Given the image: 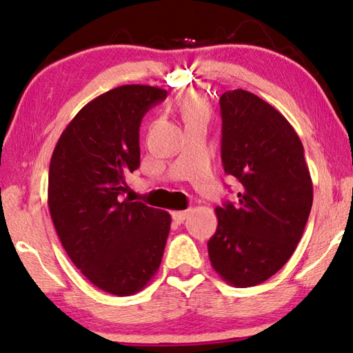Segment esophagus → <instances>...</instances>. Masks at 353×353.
<instances>
[{
	"label": "esophagus",
	"instance_id": "1",
	"mask_svg": "<svg viewBox=\"0 0 353 353\" xmlns=\"http://www.w3.org/2000/svg\"><path fill=\"white\" fill-rule=\"evenodd\" d=\"M188 215H190V210H177V212H172V220H174L176 223H183V220H185Z\"/></svg>",
	"mask_w": 353,
	"mask_h": 353
}]
</instances>
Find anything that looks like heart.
<instances>
[{"label": "heart", "mask_w": 353, "mask_h": 353, "mask_svg": "<svg viewBox=\"0 0 353 353\" xmlns=\"http://www.w3.org/2000/svg\"><path fill=\"white\" fill-rule=\"evenodd\" d=\"M179 112H181V117L183 123L193 122V120L198 119H208L209 115V108L208 103L204 101V98L198 93H185L183 97L179 98L177 101Z\"/></svg>", "instance_id": "b5f03b06"}]
</instances>
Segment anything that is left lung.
<instances>
[{
    "label": "left lung",
    "mask_w": 353,
    "mask_h": 353,
    "mask_svg": "<svg viewBox=\"0 0 353 353\" xmlns=\"http://www.w3.org/2000/svg\"><path fill=\"white\" fill-rule=\"evenodd\" d=\"M222 161L241 183L238 203L215 208L217 231L208 243L217 274L234 287H254L285 265L312 208L304 149L288 120L245 90L220 97Z\"/></svg>",
    "instance_id": "1"
}]
</instances>
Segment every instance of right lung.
I'll return each instance as SVG.
<instances>
[{
    "mask_svg": "<svg viewBox=\"0 0 353 353\" xmlns=\"http://www.w3.org/2000/svg\"><path fill=\"white\" fill-rule=\"evenodd\" d=\"M168 92L122 85L85 104L63 131L49 168V210L63 249L103 292L130 296L159 271L171 215L123 198L139 168V126Z\"/></svg>",
    "mask_w": 353,
    "mask_h": 353,
    "instance_id": "obj_1",
    "label": "right lung"
}]
</instances>
